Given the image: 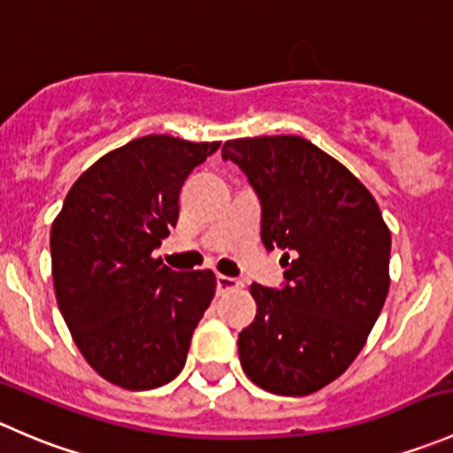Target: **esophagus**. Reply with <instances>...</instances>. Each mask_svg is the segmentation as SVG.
Masks as SVG:
<instances>
[{
    "instance_id": "34e87169",
    "label": "esophagus",
    "mask_w": 453,
    "mask_h": 453,
    "mask_svg": "<svg viewBox=\"0 0 453 453\" xmlns=\"http://www.w3.org/2000/svg\"><path fill=\"white\" fill-rule=\"evenodd\" d=\"M216 284H218V293H225V290H233L240 286V281L235 277H228V275H218L216 277Z\"/></svg>"
}]
</instances>
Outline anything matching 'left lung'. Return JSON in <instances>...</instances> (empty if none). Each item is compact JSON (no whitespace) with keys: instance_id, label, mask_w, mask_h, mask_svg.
I'll list each match as a JSON object with an SVG mask.
<instances>
[{"instance_id":"obj_1","label":"left lung","mask_w":453,"mask_h":453,"mask_svg":"<svg viewBox=\"0 0 453 453\" xmlns=\"http://www.w3.org/2000/svg\"><path fill=\"white\" fill-rule=\"evenodd\" d=\"M262 207V242L281 249L284 284H253V324L237 337L246 377L306 396L355 361L389 288V228L377 200L302 136L237 138L222 147Z\"/></svg>"}]
</instances>
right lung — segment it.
I'll return each instance as SVG.
<instances>
[{
    "label": "right lung",
    "mask_w": 453,
    "mask_h": 453,
    "mask_svg": "<svg viewBox=\"0 0 453 453\" xmlns=\"http://www.w3.org/2000/svg\"><path fill=\"white\" fill-rule=\"evenodd\" d=\"M220 142L151 134L98 158L52 222V280L81 355L110 383L151 389L185 368L216 295L211 271L151 257L178 222V196Z\"/></svg>",
    "instance_id": "1"
}]
</instances>
